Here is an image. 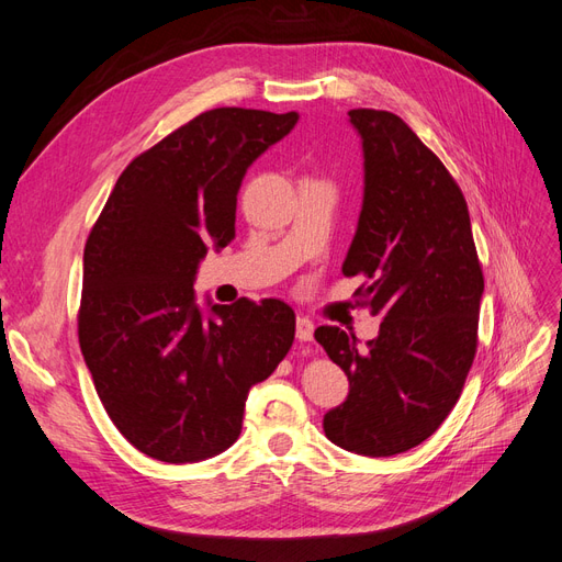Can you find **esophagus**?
<instances>
[{"label":"esophagus","mask_w":562,"mask_h":562,"mask_svg":"<svg viewBox=\"0 0 562 562\" xmlns=\"http://www.w3.org/2000/svg\"><path fill=\"white\" fill-rule=\"evenodd\" d=\"M295 335H297L300 342H312V339H314V321L307 318V316H297Z\"/></svg>","instance_id":"obj_1"}]
</instances>
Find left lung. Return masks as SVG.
I'll return each instance as SVG.
<instances>
[{
	"label": "left lung",
	"instance_id": "left-lung-1",
	"mask_svg": "<svg viewBox=\"0 0 562 562\" xmlns=\"http://www.w3.org/2000/svg\"><path fill=\"white\" fill-rule=\"evenodd\" d=\"M363 209L342 265L366 277L353 293L382 316L368 347L337 326L316 342L349 378V396L323 417L335 446L391 457L419 446L446 422L479 347L483 269L467 199L434 151L401 116L359 108Z\"/></svg>",
	"mask_w": 562,
	"mask_h": 562
}]
</instances>
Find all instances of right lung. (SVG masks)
I'll use <instances>...</instances> for the list:
<instances>
[{"label":"right lung","instance_id":"right-lung-1","mask_svg":"<svg viewBox=\"0 0 562 562\" xmlns=\"http://www.w3.org/2000/svg\"><path fill=\"white\" fill-rule=\"evenodd\" d=\"M295 124L297 112H201L124 168L89 234L79 347L119 434L159 462L227 450L250 386L293 347L285 302L241 297L203 316L192 283L209 246L234 239L248 166Z\"/></svg>","mask_w":562,"mask_h":562}]
</instances>
